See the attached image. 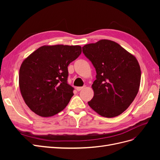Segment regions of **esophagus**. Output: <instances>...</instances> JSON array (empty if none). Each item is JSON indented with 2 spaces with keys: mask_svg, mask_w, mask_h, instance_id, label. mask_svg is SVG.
<instances>
[{
  "mask_svg": "<svg viewBox=\"0 0 160 160\" xmlns=\"http://www.w3.org/2000/svg\"><path fill=\"white\" fill-rule=\"evenodd\" d=\"M84 88V87H77L76 88V89L78 91H81V90H82Z\"/></svg>",
  "mask_w": 160,
  "mask_h": 160,
  "instance_id": "obj_1",
  "label": "esophagus"
}]
</instances>
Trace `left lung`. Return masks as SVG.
Here are the masks:
<instances>
[{
  "instance_id": "8db88e82",
  "label": "left lung",
  "mask_w": 160,
  "mask_h": 160,
  "mask_svg": "<svg viewBox=\"0 0 160 160\" xmlns=\"http://www.w3.org/2000/svg\"><path fill=\"white\" fill-rule=\"evenodd\" d=\"M83 52L97 72L90 108L108 118L122 114L139 89L141 69L137 59L118 43L107 39L84 45Z\"/></svg>"
}]
</instances>
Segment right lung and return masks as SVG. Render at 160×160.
<instances>
[{
  "label": "right lung",
  "mask_w": 160,
  "mask_h": 160,
  "mask_svg": "<svg viewBox=\"0 0 160 160\" xmlns=\"http://www.w3.org/2000/svg\"><path fill=\"white\" fill-rule=\"evenodd\" d=\"M81 53L79 45H44L22 61L19 88L25 103L34 113L47 118L65 108L74 89L67 83V67Z\"/></svg>",
  "instance_id": "add662e5"
}]
</instances>
